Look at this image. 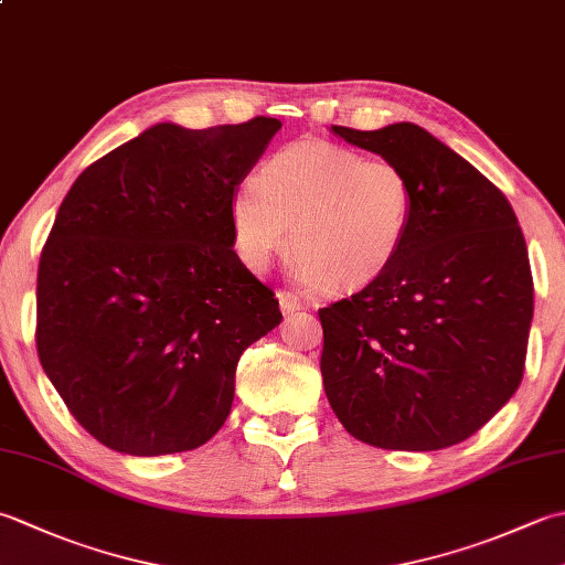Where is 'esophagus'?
<instances>
[{"label":"esophagus","mask_w":565,"mask_h":565,"mask_svg":"<svg viewBox=\"0 0 565 565\" xmlns=\"http://www.w3.org/2000/svg\"><path fill=\"white\" fill-rule=\"evenodd\" d=\"M279 306H281L284 316H294V313H298V310H303V303L289 291H279Z\"/></svg>","instance_id":"obj_1"}]
</instances>
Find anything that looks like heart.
Listing matches in <instances>:
<instances>
[{"instance_id": "obj_1", "label": "heart", "mask_w": 565, "mask_h": 565, "mask_svg": "<svg viewBox=\"0 0 565 565\" xmlns=\"http://www.w3.org/2000/svg\"><path fill=\"white\" fill-rule=\"evenodd\" d=\"M413 221L403 167L330 140L276 150L231 199L235 249L249 269H267L291 227L294 276L328 294L379 281L403 255Z\"/></svg>"}]
</instances>
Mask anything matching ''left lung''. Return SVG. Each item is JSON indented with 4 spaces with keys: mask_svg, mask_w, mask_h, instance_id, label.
<instances>
[{
    "mask_svg": "<svg viewBox=\"0 0 565 565\" xmlns=\"http://www.w3.org/2000/svg\"><path fill=\"white\" fill-rule=\"evenodd\" d=\"M332 130L403 167L415 221L379 281L318 310L326 395L371 447H451L481 429L524 374L534 281L518 215L425 128Z\"/></svg>",
    "mask_w": 565,
    "mask_h": 565,
    "instance_id": "1",
    "label": "left lung"
}]
</instances>
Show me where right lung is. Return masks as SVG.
Wrapping results in <instances>:
<instances>
[{"label":"right lung","instance_id":"add662e5","mask_svg":"<svg viewBox=\"0 0 565 565\" xmlns=\"http://www.w3.org/2000/svg\"><path fill=\"white\" fill-rule=\"evenodd\" d=\"M281 121L158 124L70 186L35 286V347L72 417L104 447L162 456L231 415L235 366L281 322L233 249L231 199Z\"/></svg>","mask_w":565,"mask_h":565}]
</instances>
